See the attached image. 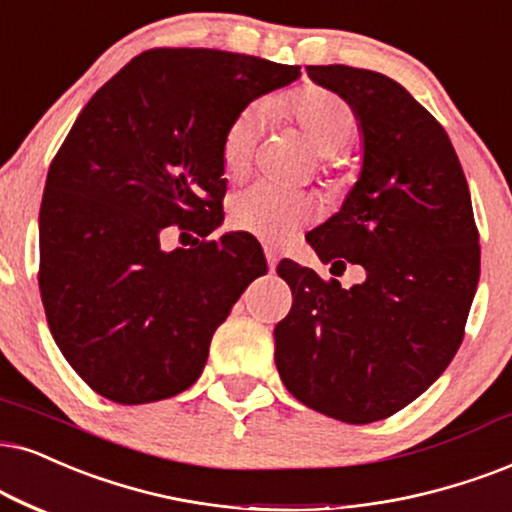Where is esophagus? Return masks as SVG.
Returning <instances> with one entry per match:
<instances>
[{"label": "esophagus", "mask_w": 512, "mask_h": 512, "mask_svg": "<svg viewBox=\"0 0 512 512\" xmlns=\"http://www.w3.org/2000/svg\"><path fill=\"white\" fill-rule=\"evenodd\" d=\"M264 255H267V264H269V269L274 271V269H276V264H278V250H276V248H271V245H264Z\"/></svg>", "instance_id": "1"}]
</instances>
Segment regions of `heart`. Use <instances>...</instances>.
<instances>
[{"label":"heart","instance_id":"obj_1","mask_svg":"<svg viewBox=\"0 0 512 512\" xmlns=\"http://www.w3.org/2000/svg\"><path fill=\"white\" fill-rule=\"evenodd\" d=\"M269 108L293 120L304 137L312 141L326 163L331 184H347L354 170L340 148L347 146L357 132V111L352 103L331 89L307 84L286 96H278L269 103ZM262 115V106H250L226 127L222 137V167L229 177H243L250 170L260 139ZM314 215L316 203L309 193L281 189L267 181L245 186L229 200V222L267 243L288 241L300 226L312 222Z\"/></svg>","mask_w":512,"mask_h":512}]
</instances>
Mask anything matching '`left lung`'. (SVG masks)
Masks as SVG:
<instances>
[{"label": "left lung", "instance_id": "obj_1", "mask_svg": "<svg viewBox=\"0 0 512 512\" xmlns=\"http://www.w3.org/2000/svg\"><path fill=\"white\" fill-rule=\"evenodd\" d=\"M307 73L352 103L364 134L359 181L307 241L323 264H361L366 281L345 290L278 264L293 307L274 328V359L304 406L366 425L409 406L454 359L480 281V234L449 134L399 82L349 66Z\"/></svg>", "mask_w": 512, "mask_h": 512}]
</instances>
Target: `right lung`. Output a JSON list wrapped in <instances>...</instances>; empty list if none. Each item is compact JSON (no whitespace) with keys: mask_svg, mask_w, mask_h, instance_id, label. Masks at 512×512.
Segmentation results:
<instances>
[{"mask_svg":"<svg viewBox=\"0 0 512 512\" xmlns=\"http://www.w3.org/2000/svg\"><path fill=\"white\" fill-rule=\"evenodd\" d=\"M297 77L257 56L148 49L77 115L44 186L40 293L58 349L101 397L148 404L191 387L219 323L267 274L250 234L165 252L160 231L208 238L222 224L226 127Z\"/></svg>","mask_w":512,"mask_h":512,"instance_id":"1","label":"right lung"}]
</instances>
